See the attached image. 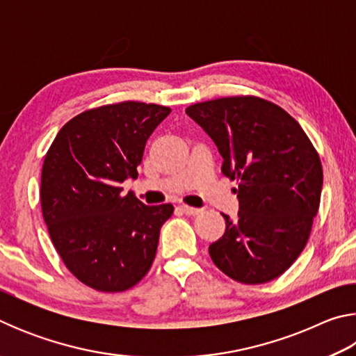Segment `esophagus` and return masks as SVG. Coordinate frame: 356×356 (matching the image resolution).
Returning a JSON list of instances; mask_svg holds the SVG:
<instances>
[{
	"label": "esophagus",
	"instance_id": "34e87169",
	"mask_svg": "<svg viewBox=\"0 0 356 356\" xmlns=\"http://www.w3.org/2000/svg\"><path fill=\"white\" fill-rule=\"evenodd\" d=\"M180 210H182L185 215H197V213L201 212V209L190 207V206H180Z\"/></svg>",
	"mask_w": 356,
	"mask_h": 356
}]
</instances>
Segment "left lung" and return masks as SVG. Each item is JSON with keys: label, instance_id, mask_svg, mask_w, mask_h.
Listing matches in <instances>:
<instances>
[{"label": "left lung", "instance_id": "obj_1", "mask_svg": "<svg viewBox=\"0 0 356 356\" xmlns=\"http://www.w3.org/2000/svg\"><path fill=\"white\" fill-rule=\"evenodd\" d=\"M185 113L212 138L221 171L237 180L238 216L209 246L213 264L243 284L278 278L308 243L323 184L317 150L281 106L237 95L188 106Z\"/></svg>", "mask_w": 356, "mask_h": 356}]
</instances>
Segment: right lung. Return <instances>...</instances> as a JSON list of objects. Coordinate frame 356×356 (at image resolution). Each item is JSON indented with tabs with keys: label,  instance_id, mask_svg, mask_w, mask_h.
<instances>
[{
	"label": "right lung",
	"instance_id": "add662e5",
	"mask_svg": "<svg viewBox=\"0 0 356 356\" xmlns=\"http://www.w3.org/2000/svg\"><path fill=\"white\" fill-rule=\"evenodd\" d=\"M171 108L120 102L92 108L58 131L44 159L40 206L69 272L100 292H122L152 265L171 204L146 206L125 179L138 177L147 138Z\"/></svg>",
	"mask_w": 356,
	"mask_h": 356
}]
</instances>
